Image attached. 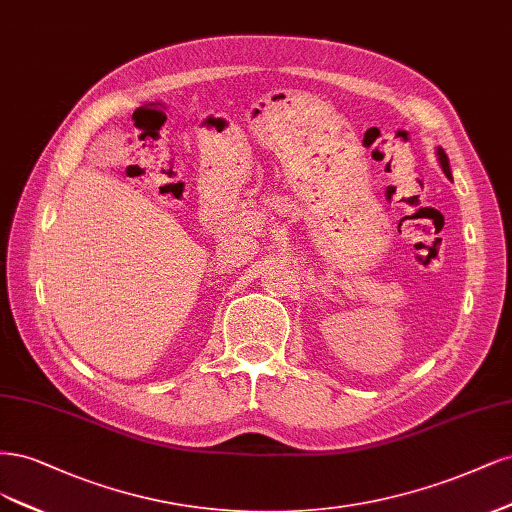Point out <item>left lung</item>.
Returning a JSON list of instances; mask_svg holds the SVG:
<instances>
[{
  "label": "left lung",
  "instance_id": "1",
  "mask_svg": "<svg viewBox=\"0 0 512 512\" xmlns=\"http://www.w3.org/2000/svg\"><path fill=\"white\" fill-rule=\"evenodd\" d=\"M436 155H438V163H440L442 172L447 174V178H451V166H449V157H447V153L442 151V146H436Z\"/></svg>",
  "mask_w": 512,
  "mask_h": 512
}]
</instances>
